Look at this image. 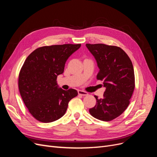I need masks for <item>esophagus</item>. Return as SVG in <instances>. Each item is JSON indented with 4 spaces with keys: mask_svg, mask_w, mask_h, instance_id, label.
I'll return each instance as SVG.
<instances>
[{
    "mask_svg": "<svg viewBox=\"0 0 157 157\" xmlns=\"http://www.w3.org/2000/svg\"><path fill=\"white\" fill-rule=\"evenodd\" d=\"M78 94L80 96H88V92L83 91V90H78Z\"/></svg>",
    "mask_w": 157,
    "mask_h": 157,
    "instance_id": "esophagus-1",
    "label": "esophagus"
}]
</instances>
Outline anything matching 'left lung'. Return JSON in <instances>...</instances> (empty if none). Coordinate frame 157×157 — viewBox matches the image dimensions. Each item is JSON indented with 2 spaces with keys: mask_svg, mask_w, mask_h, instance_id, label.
I'll return each instance as SVG.
<instances>
[{
  "mask_svg": "<svg viewBox=\"0 0 157 157\" xmlns=\"http://www.w3.org/2000/svg\"><path fill=\"white\" fill-rule=\"evenodd\" d=\"M99 69L97 79L106 88L103 97L96 98L97 103L89 109L92 117L111 121L124 112L130 104L135 88L134 71L132 61L120 47L104 44H86Z\"/></svg>",
  "mask_w": 157,
  "mask_h": 157,
  "instance_id": "1",
  "label": "left lung"
}]
</instances>
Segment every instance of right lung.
Masks as SVG:
<instances>
[{"label": "right lung", "instance_id": "obj_1", "mask_svg": "<svg viewBox=\"0 0 157 157\" xmlns=\"http://www.w3.org/2000/svg\"><path fill=\"white\" fill-rule=\"evenodd\" d=\"M81 44H65L38 48L26 58L18 77L20 93L35 119L48 123L58 120L78 92L59 88L56 79L62 74L69 57Z\"/></svg>", "mask_w": 157, "mask_h": 157}]
</instances>
